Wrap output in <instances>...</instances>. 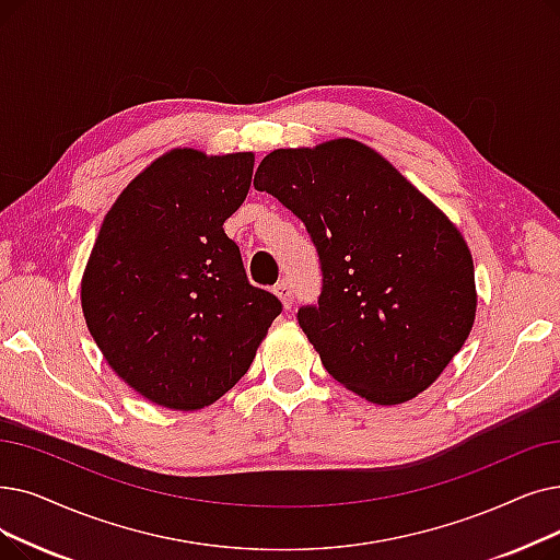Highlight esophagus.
<instances>
[{"instance_id": "obj_1", "label": "esophagus", "mask_w": 560, "mask_h": 560, "mask_svg": "<svg viewBox=\"0 0 560 560\" xmlns=\"http://www.w3.org/2000/svg\"><path fill=\"white\" fill-rule=\"evenodd\" d=\"M275 293H277V298L283 302V306L285 308H290L293 306V285H290V281H285V279H281L277 285H275Z\"/></svg>"}]
</instances>
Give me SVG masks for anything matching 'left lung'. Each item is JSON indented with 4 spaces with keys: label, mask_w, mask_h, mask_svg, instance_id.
<instances>
[{
    "label": "left lung",
    "mask_w": 560,
    "mask_h": 560,
    "mask_svg": "<svg viewBox=\"0 0 560 560\" xmlns=\"http://www.w3.org/2000/svg\"><path fill=\"white\" fill-rule=\"evenodd\" d=\"M306 226L318 304L298 320L327 373L377 405L442 375L476 315L474 260L448 217L354 139L265 155L254 178Z\"/></svg>",
    "instance_id": "8db88e82"
}]
</instances>
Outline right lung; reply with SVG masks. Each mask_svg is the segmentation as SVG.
I'll return each mask as SVG.
<instances>
[{"label": "right lung", "mask_w": 560, "mask_h": 560, "mask_svg": "<svg viewBox=\"0 0 560 560\" xmlns=\"http://www.w3.org/2000/svg\"><path fill=\"white\" fill-rule=\"evenodd\" d=\"M252 174V153L176 149L120 191L95 237L86 327L116 375L155 405L191 411L222 398L283 308L249 283L224 233Z\"/></svg>", "instance_id": "obj_1"}]
</instances>
